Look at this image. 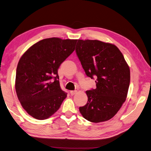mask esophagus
I'll list each match as a JSON object with an SVG mask.
<instances>
[{"label":"esophagus","instance_id":"obj_1","mask_svg":"<svg viewBox=\"0 0 151 151\" xmlns=\"http://www.w3.org/2000/svg\"><path fill=\"white\" fill-rule=\"evenodd\" d=\"M76 93H77V91H70V94L71 96H73V95H75Z\"/></svg>","mask_w":151,"mask_h":151}]
</instances>
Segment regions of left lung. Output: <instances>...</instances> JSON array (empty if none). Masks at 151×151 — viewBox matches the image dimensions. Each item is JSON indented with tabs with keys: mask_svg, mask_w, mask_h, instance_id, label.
I'll return each mask as SVG.
<instances>
[{
	"mask_svg": "<svg viewBox=\"0 0 151 151\" xmlns=\"http://www.w3.org/2000/svg\"><path fill=\"white\" fill-rule=\"evenodd\" d=\"M76 54L86 75L95 76L96 88L86 91L88 101L80 107L83 117L93 123L111 119L127 96L130 69L115 45L97 40H78Z\"/></svg>",
	"mask_w": 151,
	"mask_h": 151,
	"instance_id": "left-lung-1",
	"label": "left lung"
}]
</instances>
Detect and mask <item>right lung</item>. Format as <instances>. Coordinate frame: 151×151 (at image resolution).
Wrapping results in <instances>:
<instances>
[{
	"label": "right lung",
	"mask_w": 151,
	"mask_h": 151,
	"mask_svg": "<svg viewBox=\"0 0 151 151\" xmlns=\"http://www.w3.org/2000/svg\"><path fill=\"white\" fill-rule=\"evenodd\" d=\"M78 40L46 38L26 50L18 62L15 89L21 105L38 120L49 118L67 97L60 88L58 70L75 50Z\"/></svg>",
	"instance_id": "add662e5"
}]
</instances>
